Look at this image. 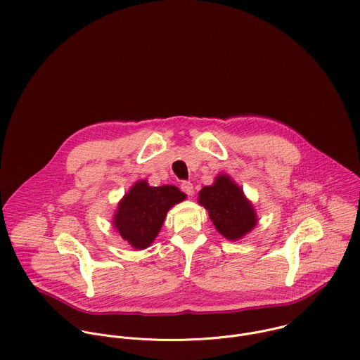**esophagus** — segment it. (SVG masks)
<instances>
[{"label": "esophagus", "instance_id": "obj_1", "mask_svg": "<svg viewBox=\"0 0 360 360\" xmlns=\"http://www.w3.org/2000/svg\"><path fill=\"white\" fill-rule=\"evenodd\" d=\"M181 189H182L186 195H189V196H192V195L195 193V191H193V185H192L191 182H182Z\"/></svg>", "mask_w": 360, "mask_h": 360}]
</instances>
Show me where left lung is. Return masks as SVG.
<instances>
[{"label": "left lung", "mask_w": 360, "mask_h": 360, "mask_svg": "<svg viewBox=\"0 0 360 360\" xmlns=\"http://www.w3.org/2000/svg\"><path fill=\"white\" fill-rule=\"evenodd\" d=\"M198 202L203 206L216 230L230 241H238L258 224L252 202L229 174H219L214 182L203 186Z\"/></svg>", "instance_id": "obj_1"}]
</instances>
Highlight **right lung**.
I'll return each instance as SVG.
<instances>
[{"label":"right lung","instance_id":"right-lung-1","mask_svg":"<svg viewBox=\"0 0 360 360\" xmlns=\"http://www.w3.org/2000/svg\"><path fill=\"white\" fill-rule=\"evenodd\" d=\"M185 199L186 195L174 185L150 186L140 179L119 200L113 229L134 250H144L157 238L168 210Z\"/></svg>","mask_w":360,"mask_h":360}]
</instances>
